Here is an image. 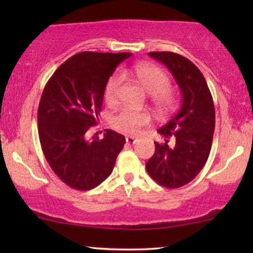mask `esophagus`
Listing matches in <instances>:
<instances>
[{
  "mask_svg": "<svg viewBox=\"0 0 253 253\" xmlns=\"http://www.w3.org/2000/svg\"><path fill=\"white\" fill-rule=\"evenodd\" d=\"M126 143H127V144H134V143H136V141H137L136 138H133V137H131V136L126 137Z\"/></svg>",
  "mask_w": 253,
  "mask_h": 253,
  "instance_id": "esophagus-1",
  "label": "esophagus"
}]
</instances>
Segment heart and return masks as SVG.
<instances>
[{
  "label": "heart",
  "mask_w": 253,
  "mask_h": 253,
  "mask_svg": "<svg viewBox=\"0 0 253 253\" xmlns=\"http://www.w3.org/2000/svg\"><path fill=\"white\" fill-rule=\"evenodd\" d=\"M122 78H132L139 84L148 94H151V101L160 112H167L175 105V96L170 89H168V76L162 69L150 64H137L133 67L123 69L121 71ZM121 84L119 75L108 79L103 91V96L107 103L113 105L116 102ZM151 123V115L147 112H136V110L123 109L112 119L114 130L121 133L137 136L144 126Z\"/></svg>",
  "instance_id": "heart-1"
}]
</instances>
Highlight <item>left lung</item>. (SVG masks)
Wrapping results in <instances>:
<instances>
[{"instance_id":"8db88e82","label":"left lung","mask_w":253,"mask_h":253,"mask_svg":"<svg viewBox=\"0 0 253 253\" xmlns=\"http://www.w3.org/2000/svg\"><path fill=\"white\" fill-rule=\"evenodd\" d=\"M148 55L164 63L174 76L182 102L178 112L158 130L166 141L154 143L155 152L146 162V170L158 184L181 188L199 174L209 159L215 127L213 98L203 74L186 57L171 51Z\"/></svg>"}]
</instances>
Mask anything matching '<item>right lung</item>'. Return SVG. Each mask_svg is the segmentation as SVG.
Returning <instances> with one entry per match:
<instances>
[{
    "label": "right lung",
    "mask_w": 253,
    "mask_h": 253,
    "mask_svg": "<svg viewBox=\"0 0 253 253\" xmlns=\"http://www.w3.org/2000/svg\"><path fill=\"white\" fill-rule=\"evenodd\" d=\"M131 53L83 51L56 69L38 108V132L44 158L57 177L87 191L110 175L126 138L106 130L103 139L86 133L95 126L110 76Z\"/></svg>",
    "instance_id": "right-lung-1"
}]
</instances>
